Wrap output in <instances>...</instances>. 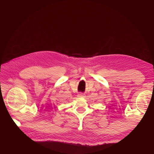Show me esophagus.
Segmentation results:
<instances>
[{"label":"esophagus","mask_w":154,"mask_h":154,"mask_svg":"<svg viewBox=\"0 0 154 154\" xmlns=\"http://www.w3.org/2000/svg\"><path fill=\"white\" fill-rule=\"evenodd\" d=\"M78 97H85V95L84 94H83V93H80V94L78 95Z\"/></svg>","instance_id":"1"}]
</instances>
